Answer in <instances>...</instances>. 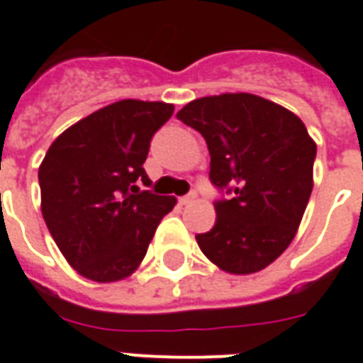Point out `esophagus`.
I'll list each match as a JSON object with an SVG mask.
<instances>
[{
  "label": "esophagus",
  "instance_id": "esophagus-1",
  "mask_svg": "<svg viewBox=\"0 0 363 363\" xmlns=\"http://www.w3.org/2000/svg\"><path fill=\"white\" fill-rule=\"evenodd\" d=\"M198 196H196V192H190L186 194V196H182V198H179V201H181L182 206H188V203H192L194 200H196Z\"/></svg>",
  "mask_w": 363,
  "mask_h": 363
}]
</instances>
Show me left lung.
<instances>
[{"instance_id":"1","label":"left lung","mask_w":363,"mask_h":363,"mask_svg":"<svg viewBox=\"0 0 363 363\" xmlns=\"http://www.w3.org/2000/svg\"><path fill=\"white\" fill-rule=\"evenodd\" d=\"M177 118L206 138L209 179L228 196L217 220L198 234L203 255L220 270L267 268L295 238L312 192L316 145L287 108L249 93L188 102Z\"/></svg>"}]
</instances>
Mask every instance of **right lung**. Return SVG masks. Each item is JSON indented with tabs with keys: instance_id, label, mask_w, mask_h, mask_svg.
I'll use <instances>...</instances> for the list:
<instances>
[{
	"instance_id": "1",
	"label": "right lung",
	"mask_w": 363,
	"mask_h": 363,
	"mask_svg": "<svg viewBox=\"0 0 363 363\" xmlns=\"http://www.w3.org/2000/svg\"><path fill=\"white\" fill-rule=\"evenodd\" d=\"M167 102L120 101L68 127L40 165L41 213L77 274L93 281L131 276L160 220L175 207L157 196L143 163L154 133L173 116Z\"/></svg>"
}]
</instances>
